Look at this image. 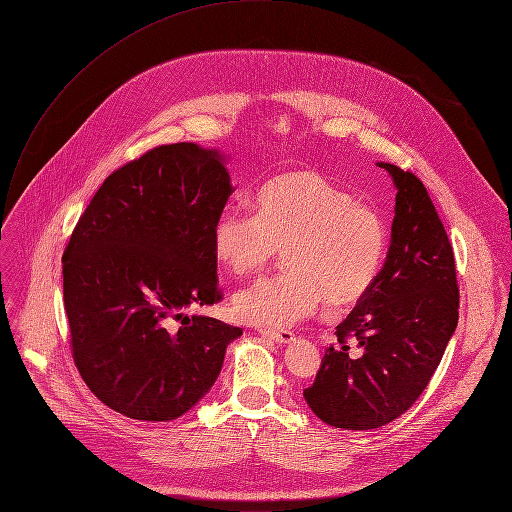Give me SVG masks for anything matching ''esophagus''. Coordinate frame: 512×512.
I'll return each instance as SVG.
<instances>
[{
	"mask_svg": "<svg viewBox=\"0 0 512 512\" xmlns=\"http://www.w3.org/2000/svg\"><path fill=\"white\" fill-rule=\"evenodd\" d=\"M261 335L273 339V342L285 346V344H291L295 339V333L293 331H287V329H281V331H275V329H259Z\"/></svg>",
	"mask_w": 512,
	"mask_h": 512,
	"instance_id": "34e87169",
	"label": "esophagus"
}]
</instances>
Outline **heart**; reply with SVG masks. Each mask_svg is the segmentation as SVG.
<instances>
[{
	"label": "heart",
	"mask_w": 512,
	"mask_h": 512,
	"mask_svg": "<svg viewBox=\"0 0 512 512\" xmlns=\"http://www.w3.org/2000/svg\"><path fill=\"white\" fill-rule=\"evenodd\" d=\"M253 215L227 211L213 229L215 259L233 275L263 271L285 249L287 273L257 281L233 297L235 313L253 325L285 327L327 299L360 301L386 253L388 231L378 209L315 170H289L253 197Z\"/></svg>",
	"instance_id": "1"
}]
</instances>
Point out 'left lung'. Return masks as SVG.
<instances>
[{
	"label": "left lung",
	"instance_id": "obj_1",
	"mask_svg": "<svg viewBox=\"0 0 512 512\" xmlns=\"http://www.w3.org/2000/svg\"><path fill=\"white\" fill-rule=\"evenodd\" d=\"M396 187L382 271L335 327L315 382L303 390L329 426L372 430L402 416L426 390L458 323L452 245L422 181L390 162Z\"/></svg>",
	"mask_w": 512,
	"mask_h": 512
}]
</instances>
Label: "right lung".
<instances>
[{
  "label": "right lung",
  "instance_id": "obj_1",
  "mask_svg": "<svg viewBox=\"0 0 512 512\" xmlns=\"http://www.w3.org/2000/svg\"><path fill=\"white\" fill-rule=\"evenodd\" d=\"M225 156L164 144L102 183L64 251L74 364L108 408L146 422L189 412L243 329L189 307L223 299L213 229L233 195Z\"/></svg>",
  "mask_w": 512,
  "mask_h": 512
}]
</instances>
